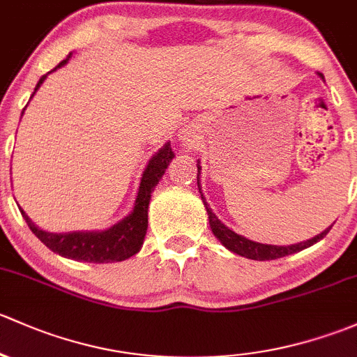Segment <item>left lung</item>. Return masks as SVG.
<instances>
[{
  "label": "left lung",
  "mask_w": 357,
  "mask_h": 357,
  "mask_svg": "<svg viewBox=\"0 0 357 357\" xmlns=\"http://www.w3.org/2000/svg\"><path fill=\"white\" fill-rule=\"evenodd\" d=\"M199 170H201V167L197 165V185H199ZM199 192H201V187H199ZM201 196H203V194H201ZM203 201H204V197H203ZM204 206H206V211H208L209 227H211L213 234L216 235V238H220V242H222V244L225 245L229 251H232L238 256H244V258L256 259V261L278 259V258H284V256L294 255V252L303 251V249L310 248V245H313L318 241H321V238L328 234V230L332 229V227H330V229H326L325 232L316 235V237L310 238V241L299 242V244H294V245L259 244V242H252V241H249V238L242 237V235L235 234L234 230H230L229 227H225L218 218H216V215L211 211V208H209L208 204L204 203Z\"/></svg>",
  "instance_id": "left-lung-1"
}]
</instances>
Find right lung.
Instances as JSON below:
<instances>
[{"label":"right lung","mask_w":357,"mask_h":357,"mask_svg":"<svg viewBox=\"0 0 357 357\" xmlns=\"http://www.w3.org/2000/svg\"><path fill=\"white\" fill-rule=\"evenodd\" d=\"M70 54L67 60L61 61L56 68H60L61 65H65L68 61ZM54 68V70H56ZM47 75H43L39 79L36 91L41 87ZM32 94V96H34ZM174 151L170 148V142L163 146L160 149V153H156L151 158V161L146 167L144 174H142L141 185H139L137 197H135V206L132 209L130 215L127 218L122 220L120 223L113 225L112 229L102 230V232H72V234H51L44 232V230L38 229V227L32 223V220L25 215L24 209L20 208L22 216L27 222L29 229L32 230V234L43 242L46 248H50L51 251L56 252V255L65 256V258L77 259V261H86V263H115V261H123L130 256H134L135 252H139L142 242H144L146 230H148V206L151 201V194L154 190V185L160 182V178L163 177L165 170L170 165V161L174 160Z\"/></svg>","instance_id":"1"}]
</instances>
